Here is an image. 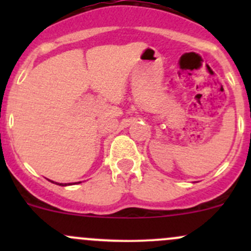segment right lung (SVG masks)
Segmentation results:
<instances>
[{"instance_id":"right-lung-1","label":"right lung","mask_w":251,"mask_h":251,"mask_svg":"<svg viewBox=\"0 0 251 251\" xmlns=\"http://www.w3.org/2000/svg\"><path fill=\"white\" fill-rule=\"evenodd\" d=\"M52 182H53V181H52ZM78 183H80V182H78ZM55 184H59V186H67V183L63 184V183H57V182H55ZM68 184H70V183H68Z\"/></svg>"}]
</instances>
